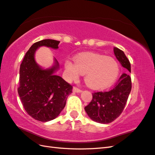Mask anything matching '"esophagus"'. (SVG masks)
Here are the masks:
<instances>
[{
    "label": "esophagus",
    "mask_w": 155,
    "mask_h": 155,
    "mask_svg": "<svg viewBox=\"0 0 155 155\" xmlns=\"http://www.w3.org/2000/svg\"><path fill=\"white\" fill-rule=\"evenodd\" d=\"M72 91H73V92H75V93H81L82 92V90L78 89V88L77 87H74L73 89H72Z\"/></svg>",
    "instance_id": "34e87169"
}]
</instances>
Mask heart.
<instances>
[{
  "label": "heart",
  "instance_id": "heart-1",
  "mask_svg": "<svg viewBox=\"0 0 155 155\" xmlns=\"http://www.w3.org/2000/svg\"><path fill=\"white\" fill-rule=\"evenodd\" d=\"M65 68L69 80H76L81 74H85L84 82L94 89L110 86L116 80L120 72L119 64L113 58L94 53L78 54L74 57V63L66 60Z\"/></svg>",
  "mask_w": 155,
  "mask_h": 155
}]
</instances>
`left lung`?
Instances as JSON below:
<instances>
[{"label":"left lung","instance_id":"1","mask_svg":"<svg viewBox=\"0 0 155 155\" xmlns=\"http://www.w3.org/2000/svg\"><path fill=\"white\" fill-rule=\"evenodd\" d=\"M114 51L123 67L131 72L130 63L124 51L117 48H114ZM131 89V77L124 73L112 89L92 93L91 101L84 107V110L89 117L95 122L101 124L111 123L122 114Z\"/></svg>","mask_w":155,"mask_h":155}]
</instances>
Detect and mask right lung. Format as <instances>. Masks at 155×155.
<instances>
[{
    "instance_id": "right-lung-1",
    "label": "right lung",
    "mask_w": 155,
    "mask_h": 155,
    "mask_svg": "<svg viewBox=\"0 0 155 155\" xmlns=\"http://www.w3.org/2000/svg\"><path fill=\"white\" fill-rule=\"evenodd\" d=\"M59 41L44 39L33 44L27 51L19 70L18 93L23 107L30 116L40 122H48L58 116L64 108L66 99L72 93V86L54 73L59 68L55 64L50 69L41 68L35 61L38 48H58Z\"/></svg>"
}]
</instances>
